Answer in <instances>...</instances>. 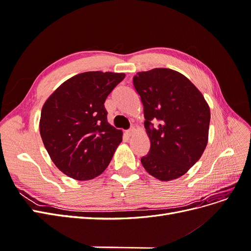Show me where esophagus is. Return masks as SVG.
<instances>
[{
    "label": "esophagus",
    "instance_id": "1",
    "mask_svg": "<svg viewBox=\"0 0 251 251\" xmlns=\"http://www.w3.org/2000/svg\"><path fill=\"white\" fill-rule=\"evenodd\" d=\"M126 136H128V137H130V136H132V135H134L135 134V127H131L130 130H127L126 132Z\"/></svg>",
    "mask_w": 251,
    "mask_h": 251
}]
</instances>
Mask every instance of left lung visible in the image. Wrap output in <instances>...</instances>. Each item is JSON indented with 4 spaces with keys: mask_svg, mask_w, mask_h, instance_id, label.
<instances>
[{
    "mask_svg": "<svg viewBox=\"0 0 251 251\" xmlns=\"http://www.w3.org/2000/svg\"><path fill=\"white\" fill-rule=\"evenodd\" d=\"M133 85L141 98L151 141L148 155L141 158L143 168L161 181L183 176L206 148L210 121L206 100L184 75L166 68L138 72Z\"/></svg>",
    "mask_w": 251,
    "mask_h": 251,
    "instance_id": "1",
    "label": "left lung"
}]
</instances>
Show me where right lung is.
<instances>
[{
    "instance_id": "right-lung-1",
    "label": "right lung",
    "mask_w": 251,
    "mask_h": 251,
    "mask_svg": "<svg viewBox=\"0 0 251 251\" xmlns=\"http://www.w3.org/2000/svg\"><path fill=\"white\" fill-rule=\"evenodd\" d=\"M125 76L101 71L77 74L44 103L41 137L53 163L68 177L90 180L108 168L123 132L108 123L103 103Z\"/></svg>"
}]
</instances>
